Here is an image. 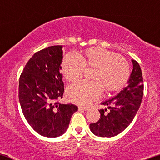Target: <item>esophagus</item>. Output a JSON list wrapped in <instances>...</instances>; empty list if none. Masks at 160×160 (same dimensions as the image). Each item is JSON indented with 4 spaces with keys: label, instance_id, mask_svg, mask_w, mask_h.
Wrapping results in <instances>:
<instances>
[{
    "label": "esophagus",
    "instance_id": "obj_1",
    "mask_svg": "<svg viewBox=\"0 0 160 160\" xmlns=\"http://www.w3.org/2000/svg\"><path fill=\"white\" fill-rule=\"evenodd\" d=\"M78 110H79V111H87V110H88V108H86V107L80 106L79 108H78Z\"/></svg>",
    "mask_w": 160,
    "mask_h": 160
}]
</instances>
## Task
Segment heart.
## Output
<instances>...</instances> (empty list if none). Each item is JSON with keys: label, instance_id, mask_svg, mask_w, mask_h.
Listing matches in <instances>:
<instances>
[{"label": "heart", "instance_id": "obj_1", "mask_svg": "<svg viewBox=\"0 0 160 160\" xmlns=\"http://www.w3.org/2000/svg\"><path fill=\"white\" fill-rule=\"evenodd\" d=\"M86 68H94L91 78L68 88L67 94L72 103L85 106L101 96L103 89L112 92L121 90L129 77V65L117 53L99 47L83 51L78 57L67 54L62 62V72L67 80L75 82L82 77Z\"/></svg>", "mask_w": 160, "mask_h": 160}]
</instances>
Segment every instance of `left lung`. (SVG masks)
Returning a JSON list of instances; mask_svg holds the SVG:
<instances>
[{"instance_id":"8db88e82","label":"left lung","mask_w":160,"mask_h":160,"mask_svg":"<svg viewBox=\"0 0 160 160\" xmlns=\"http://www.w3.org/2000/svg\"><path fill=\"white\" fill-rule=\"evenodd\" d=\"M133 70L128 85L117 95L101 103L108 107L99 110L101 118L90 124V129L98 137H112L122 132L132 123L139 110L144 92L141 68L137 61L132 60Z\"/></svg>"}]
</instances>
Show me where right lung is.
<instances>
[{
	"label": "right lung",
	"mask_w": 160,
	"mask_h": 160,
	"mask_svg": "<svg viewBox=\"0 0 160 160\" xmlns=\"http://www.w3.org/2000/svg\"><path fill=\"white\" fill-rule=\"evenodd\" d=\"M62 46L57 45L36 52L19 78L18 98L23 116L33 129L46 137L62 135L68 128L74 104H61L64 83L60 72Z\"/></svg>",
	"instance_id": "1"
}]
</instances>
